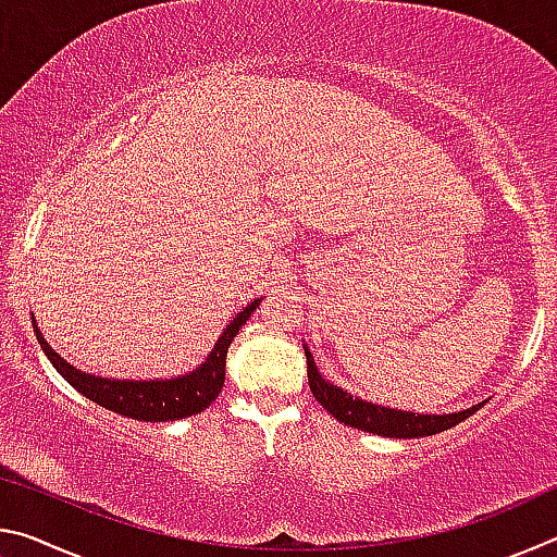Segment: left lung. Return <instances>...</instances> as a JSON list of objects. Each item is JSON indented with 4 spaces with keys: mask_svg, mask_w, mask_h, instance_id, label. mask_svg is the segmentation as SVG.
<instances>
[{
    "mask_svg": "<svg viewBox=\"0 0 557 557\" xmlns=\"http://www.w3.org/2000/svg\"><path fill=\"white\" fill-rule=\"evenodd\" d=\"M305 354H307L309 388H312L314 398L322 403V408L329 414H334L338 422H344V425L363 430V432H373V435H381V437L410 440V437L437 435V432H445L449 428L459 425L461 420H467L469 414H474L486 403V400L476 403L467 410L449 412V414H420V412L383 408V405L356 398V395L342 391L338 385L324 381L322 373L317 371V363L307 346H305Z\"/></svg>",
    "mask_w": 557,
    "mask_h": 557,
    "instance_id": "8db88e82",
    "label": "left lung"
}]
</instances>
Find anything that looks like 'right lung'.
Returning a JSON list of instances; mask_svg holds the SVG:
<instances>
[{
	"mask_svg": "<svg viewBox=\"0 0 557 557\" xmlns=\"http://www.w3.org/2000/svg\"><path fill=\"white\" fill-rule=\"evenodd\" d=\"M260 299H252L243 312L233 319V322L223 329L219 342H215L209 358L199 366V369L178 375V379L166 381H120V379H100V375H90L86 371H78L65 358H61L53 348L46 344L41 336V329L34 322V332L44 354L49 356L53 369L59 371L65 381H69L75 391L86 395L88 400L98 403L100 408L125 414L132 420L145 422H169L191 418V414L201 412L219 398L225 381V356H228V346L240 332L243 324L248 322L250 314L256 312Z\"/></svg>",
	"mask_w": 557,
	"mask_h": 557,
	"instance_id": "obj_1",
	"label": "right lung"
}]
</instances>
